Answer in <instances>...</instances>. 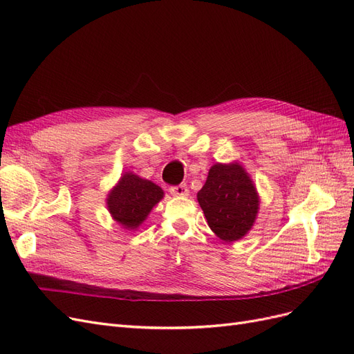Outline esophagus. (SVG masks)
<instances>
[{
  "label": "esophagus",
  "instance_id": "obj_1",
  "mask_svg": "<svg viewBox=\"0 0 354 354\" xmlns=\"http://www.w3.org/2000/svg\"><path fill=\"white\" fill-rule=\"evenodd\" d=\"M169 194L173 196H187L189 195V189L185 185H178L169 187Z\"/></svg>",
  "mask_w": 354,
  "mask_h": 354
}]
</instances>
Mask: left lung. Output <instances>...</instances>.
Listing matches in <instances>:
<instances>
[{
  "label": "left lung",
  "instance_id": "left-lung-1",
  "mask_svg": "<svg viewBox=\"0 0 354 354\" xmlns=\"http://www.w3.org/2000/svg\"><path fill=\"white\" fill-rule=\"evenodd\" d=\"M198 202L208 226L224 242L239 241L251 230L260 205L251 177L238 162L212 165Z\"/></svg>",
  "mask_w": 354,
  "mask_h": 354
}]
</instances>
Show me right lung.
<instances>
[{
	"label": "right lung",
	"instance_id": "add662e5",
	"mask_svg": "<svg viewBox=\"0 0 354 354\" xmlns=\"http://www.w3.org/2000/svg\"><path fill=\"white\" fill-rule=\"evenodd\" d=\"M162 198L164 190L151 180L125 173L109 192L106 203L115 221L124 229L134 230Z\"/></svg>",
	"mask_w": 354,
	"mask_h": 354
}]
</instances>
